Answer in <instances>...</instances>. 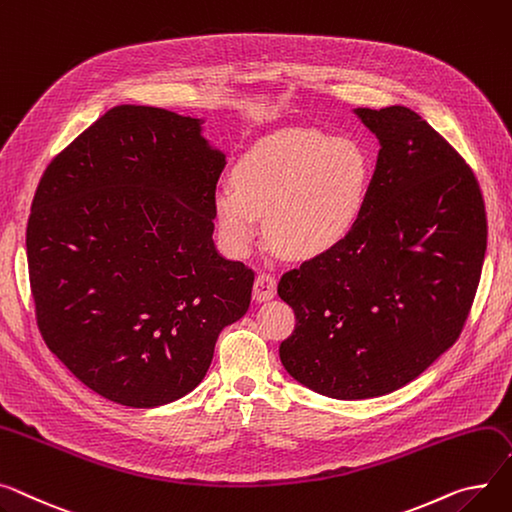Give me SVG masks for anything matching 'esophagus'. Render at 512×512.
<instances>
[{
    "instance_id": "obj_1",
    "label": "esophagus",
    "mask_w": 512,
    "mask_h": 512,
    "mask_svg": "<svg viewBox=\"0 0 512 512\" xmlns=\"http://www.w3.org/2000/svg\"><path fill=\"white\" fill-rule=\"evenodd\" d=\"M276 288H278L276 276L269 274V271H261V274L255 278V284H253V298L259 300V302L274 298Z\"/></svg>"
}]
</instances>
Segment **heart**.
<instances>
[{
	"mask_svg": "<svg viewBox=\"0 0 512 512\" xmlns=\"http://www.w3.org/2000/svg\"><path fill=\"white\" fill-rule=\"evenodd\" d=\"M370 160L360 144L319 129L269 135L232 170V187L216 191L214 208L226 245L243 255L259 236L290 257H315L342 243L360 218Z\"/></svg>",
	"mask_w": 512,
	"mask_h": 512,
	"instance_id": "obj_1",
	"label": "heart"
}]
</instances>
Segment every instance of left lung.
Listing matches in <instances>:
<instances>
[{
  "label": "left lung",
  "mask_w": 512,
  "mask_h": 512,
  "mask_svg": "<svg viewBox=\"0 0 512 512\" xmlns=\"http://www.w3.org/2000/svg\"><path fill=\"white\" fill-rule=\"evenodd\" d=\"M356 115L381 142L360 218L278 284L296 317L280 360L333 399L397 391L457 342L488 243L480 183L436 129L405 107Z\"/></svg>",
  "instance_id": "obj_1"
}]
</instances>
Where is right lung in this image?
<instances>
[{
    "label": "right lung",
    "instance_id": "right-lung-1",
    "mask_svg": "<svg viewBox=\"0 0 512 512\" xmlns=\"http://www.w3.org/2000/svg\"><path fill=\"white\" fill-rule=\"evenodd\" d=\"M201 123L113 107L51 160L32 199L39 331L86 387L121 405L195 389L220 331L251 304L255 271L212 241L226 160Z\"/></svg>",
    "mask_w": 512,
    "mask_h": 512
}]
</instances>
